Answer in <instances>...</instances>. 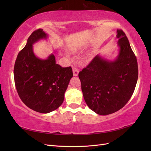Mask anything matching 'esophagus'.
Here are the masks:
<instances>
[{"mask_svg":"<svg viewBox=\"0 0 151 151\" xmlns=\"http://www.w3.org/2000/svg\"><path fill=\"white\" fill-rule=\"evenodd\" d=\"M79 72V70L78 68H77L76 67H74V68H73V74H74V76H78Z\"/></svg>","mask_w":151,"mask_h":151,"instance_id":"esophagus-1","label":"esophagus"}]
</instances>
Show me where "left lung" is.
<instances>
[{
    "label": "left lung",
    "mask_w": 151,
    "mask_h": 151,
    "mask_svg": "<svg viewBox=\"0 0 151 151\" xmlns=\"http://www.w3.org/2000/svg\"><path fill=\"white\" fill-rule=\"evenodd\" d=\"M117 57L109 60L97 55L79 74L88 107L100 115L122 108L129 101L138 79L137 58L122 30H117Z\"/></svg>",
    "instance_id": "8db88e82"
}]
</instances>
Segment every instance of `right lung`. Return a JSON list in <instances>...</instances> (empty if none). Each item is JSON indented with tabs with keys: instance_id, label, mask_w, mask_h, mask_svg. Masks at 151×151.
I'll use <instances>...</instances> for the list:
<instances>
[{
	"instance_id": "1",
	"label": "right lung",
	"mask_w": 151,
	"mask_h": 151,
	"mask_svg": "<svg viewBox=\"0 0 151 151\" xmlns=\"http://www.w3.org/2000/svg\"><path fill=\"white\" fill-rule=\"evenodd\" d=\"M48 37L42 29L35 31L18 53L14 68L16 88L22 101L42 113L52 112L61 106L73 77L71 67L57 64L53 53L45 59L36 56L33 45Z\"/></svg>"
}]
</instances>
